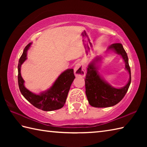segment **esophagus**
Segmentation results:
<instances>
[{"mask_svg":"<svg viewBox=\"0 0 147 147\" xmlns=\"http://www.w3.org/2000/svg\"><path fill=\"white\" fill-rule=\"evenodd\" d=\"M86 67L82 62L78 63L74 67V74L76 77H84L85 76Z\"/></svg>","mask_w":147,"mask_h":147,"instance_id":"34e87169","label":"esophagus"}]
</instances>
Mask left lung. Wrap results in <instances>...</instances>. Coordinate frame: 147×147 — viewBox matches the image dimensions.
Masks as SVG:
<instances>
[{
	"label": "left lung",
	"instance_id": "8db88e82",
	"mask_svg": "<svg viewBox=\"0 0 147 147\" xmlns=\"http://www.w3.org/2000/svg\"><path fill=\"white\" fill-rule=\"evenodd\" d=\"M114 51L120 55L125 63V69L129 74L128 82L119 88H114L104 79L98 72V64L102 57H96L88 65L85 78L86 95L90 105L103 108L112 107L118 104L126 95L131 84V69L128 57L121 43H114L109 47L107 52Z\"/></svg>",
	"mask_w": 147,
	"mask_h": 147
}]
</instances>
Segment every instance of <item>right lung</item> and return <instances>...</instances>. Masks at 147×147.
Wrapping results in <instances>:
<instances>
[{
  "instance_id": "obj_1",
  "label": "right lung",
  "mask_w": 147,
  "mask_h": 147,
  "mask_svg": "<svg viewBox=\"0 0 147 147\" xmlns=\"http://www.w3.org/2000/svg\"><path fill=\"white\" fill-rule=\"evenodd\" d=\"M32 43L24 48L18 63V85L21 94L33 106L44 111H52L61 109L64 105L68 92L75 78L73 69H68L59 76L53 85L44 92L36 94L28 90L21 74V65L27 59V52Z\"/></svg>"
}]
</instances>
